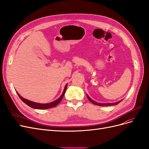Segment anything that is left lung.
Wrapping results in <instances>:
<instances>
[{
    "label": "left lung",
    "instance_id": "left-lung-1",
    "mask_svg": "<svg viewBox=\"0 0 149 149\" xmlns=\"http://www.w3.org/2000/svg\"><path fill=\"white\" fill-rule=\"evenodd\" d=\"M87 97L88 98V100H89L90 102H91L92 103L96 105H97V106H114V105H116L118 104H119L121 101H119V102H114V103H98V102H96L95 101H94L93 100H92L91 98H90L88 95H87Z\"/></svg>",
    "mask_w": 149,
    "mask_h": 149
}]
</instances>
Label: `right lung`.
Returning <instances> with one entry per match:
<instances>
[{"instance_id":"add662e5","label":"right lung","mask_w":149,"mask_h":149,"mask_svg":"<svg viewBox=\"0 0 149 149\" xmlns=\"http://www.w3.org/2000/svg\"><path fill=\"white\" fill-rule=\"evenodd\" d=\"M66 88H67V84L65 86L64 91H63V94H61V96L59 98L57 99L56 100L52 102L47 103V104H41V103H37V102L30 101L28 100H26V99L22 97L18 93H17L18 94V96H19V97L20 98V100L24 102H25L26 105H28L29 106H30V107H32V108H33V109H49V108L55 107L56 106H57L58 104H59L61 102L63 97V96L65 95V91L66 90Z\"/></svg>"}]
</instances>
